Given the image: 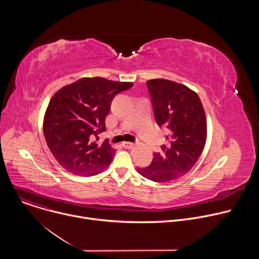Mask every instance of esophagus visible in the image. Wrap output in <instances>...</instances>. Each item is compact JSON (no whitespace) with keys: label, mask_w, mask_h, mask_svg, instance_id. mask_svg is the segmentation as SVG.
<instances>
[{"label":"esophagus","mask_w":259,"mask_h":259,"mask_svg":"<svg viewBox=\"0 0 259 259\" xmlns=\"http://www.w3.org/2000/svg\"><path fill=\"white\" fill-rule=\"evenodd\" d=\"M122 145L125 147V149H131L132 146H134V143L133 142H128V141H124L122 143Z\"/></svg>","instance_id":"obj_1"}]
</instances>
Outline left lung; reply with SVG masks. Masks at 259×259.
I'll list each match as a JSON object with an SVG mask.
<instances>
[{
  "instance_id": "1",
  "label": "left lung",
  "mask_w": 259,
  "mask_h": 259,
  "mask_svg": "<svg viewBox=\"0 0 259 259\" xmlns=\"http://www.w3.org/2000/svg\"><path fill=\"white\" fill-rule=\"evenodd\" d=\"M159 127L169 135L162 152L155 153L150 166L137 168L145 178L167 182L188 173L199 160L207 138V121L196 92L176 82L155 79L146 82Z\"/></svg>"
}]
</instances>
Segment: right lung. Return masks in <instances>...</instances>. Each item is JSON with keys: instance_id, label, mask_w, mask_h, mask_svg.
Returning <instances> with one entry per match:
<instances>
[{"instance_id": "1", "label": "right lung", "mask_w": 259, "mask_h": 259, "mask_svg": "<svg viewBox=\"0 0 259 259\" xmlns=\"http://www.w3.org/2000/svg\"><path fill=\"white\" fill-rule=\"evenodd\" d=\"M133 83L104 78H83L58 90L51 98L44 118V136L50 152L65 170L92 176L113 161L116 150L106 138L105 117L114 97Z\"/></svg>"}]
</instances>
